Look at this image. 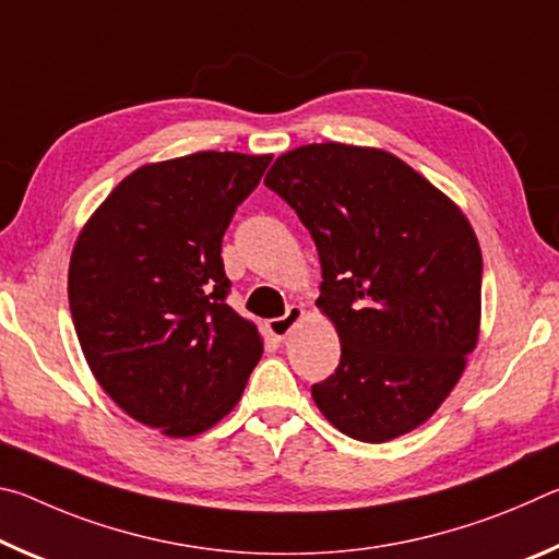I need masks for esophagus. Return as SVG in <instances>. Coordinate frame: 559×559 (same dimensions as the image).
<instances>
[{
    "label": "esophagus",
    "mask_w": 559,
    "mask_h": 559,
    "mask_svg": "<svg viewBox=\"0 0 559 559\" xmlns=\"http://www.w3.org/2000/svg\"><path fill=\"white\" fill-rule=\"evenodd\" d=\"M302 313H306V310H302L300 306H290V308L286 310V316L273 318L271 323H269L271 335L276 337V340H283V337H286V335L290 333V330H293V325H296L298 320L302 318Z\"/></svg>",
    "instance_id": "obj_1"
}]
</instances>
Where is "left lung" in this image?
Segmentation results:
<instances>
[{
	"label": "left lung",
	"mask_w": 559,
	"mask_h": 559,
	"mask_svg": "<svg viewBox=\"0 0 559 559\" xmlns=\"http://www.w3.org/2000/svg\"><path fill=\"white\" fill-rule=\"evenodd\" d=\"M316 241L318 308L343 345L313 384L325 419L382 443L429 419L456 386L480 323L478 239L461 210L400 157L340 143L281 155L266 175Z\"/></svg>",
	"instance_id": "left-lung-1"
}]
</instances>
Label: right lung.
Returning a JSON list of instances; mask_svg holds the SVG:
<instances>
[{"label": "right lung", "instance_id": "1", "mask_svg": "<svg viewBox=\"0 0 559 559\" xmlns=\"http://www.w3.org/2000/svg\"><path fill=\"white\" fill-rule=\"evenodd\" d=\"M269 163L194 153L140 167L75 241L69 306L91 372L167 437L214 427L263 355L257 325L226 306L222 239Z\"/></svg>", "mask_w": 559, "mask_h": 559}]
</instances>
